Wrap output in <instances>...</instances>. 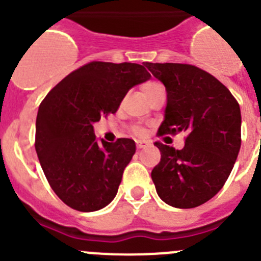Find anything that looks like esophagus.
<instances>
[{"mask_svg":"<svg viewBox=\"0 0 261 261\" xmlns=\"http://www.w3.org/2000/svg\"><path fill=\"white\" fill-rule=\"evenodd\" d=\"M148 145H150V143L147 142V140H138V142H136V148H138V149H143V148L148 147Z\"/></svg>","mask_w":261,"mask_h":261,"instance_id":"1","label":"esophagus"}]
</instances>
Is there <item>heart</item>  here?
<instances>
[{
    "instance_id": "1",
    "label": "heart",
    "mask_w": 261,
    "mask_h": 261,
    "mask_svg": "<svg viewBox=\"0 0 261 261\" xmlns=\"http://www.w3.org/2000/svg\"><path fill=\"white\" fill-rule=\"evenodd\" d=\"M162 87H164V86H162L160 82L148 81V82H145V84L142 86V92H143V95H144V96L148 99V97H149L150 95L153 94V92L157 91L158 89H162ZM131 130H133V133L135 134V135H139V136L144 135V128L140 127V126H134Z\"/></svg>"
}]
</instances>
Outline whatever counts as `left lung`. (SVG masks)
<instances>
[{
    "label": "left lung",
    "mask_w": 261,
    "mask_h": 261,
    "mask_svg": "<svg viewBox=\"0 0 261 261\" xmlns=\"http://www.w3.org/2000/svg\"><path fill=\"white\" fill-rule=\"evenodd\" d=\"M166 87L165 121L158 135L186 131V145L160 142V164L152 170L158 196L177 208L213 198L230 175L241 148V109L232 92L206 70L180 63H145Z\"/></svg>",
    "instance_id": "obj_1"
}]
</instances>
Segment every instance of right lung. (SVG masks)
I'll return each mask as SVG.
<instances>
[{
	"label": "right lung",
	"instance_id": "right-lung-1",
	"mask_svg": "<svg viewBox=\"0 0 261 261\" xmlns=\"http://www.w3.org/2000/svg\"><path fill=\"white\" fill-rule=\"evenodd\" d=\"M149 79L144 65L91 62L46 95L36 119L35 147L48 184L67 206L90 213L116 197L135 142L100 143L92 123L116 113L128 90Z\"/></svg>",
	"mask_w": 261,
	"mask_h": 261
}]
</instances>
